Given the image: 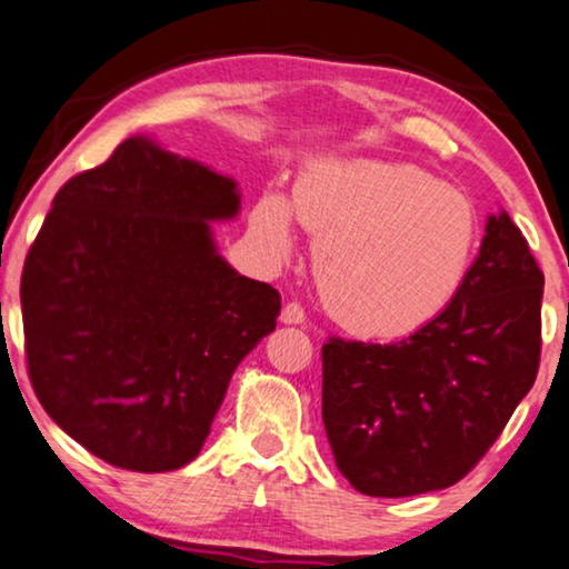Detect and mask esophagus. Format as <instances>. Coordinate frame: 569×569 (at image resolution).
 I'll return each instance as SVG.
<instances>
[{
    "mask_svg": "<svg viewBox=\"0 0 569 569\" xmlns=\"http://www.w3.org/2000/svg\"><path fill=\"white\" fill-rule=\"evenodd\" d=\"M284 326H302L305 323V310L298 302H287L282 308V316H279Z\"/></svg>",
    "mask_w": 569,
    "mask_h": 569,
    "instance_id": "34e87169",
    "label": "esophagus"
}]
</instances>
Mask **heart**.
I'll return each mask as SVG.
<instances>
[{"label":"heart","instance_id":"b5f03b06","mask_svg":"<svg viewBox=\"0 0 569 569\" xmlns=\"http://www.w3.org/2000/svg\"><path fill=\"white\" fill-rule=\"evenodd\" d=\"M295 216L318 241L326 310L375 339L408 336L441 316L462 290L480 238L469 197L410 163H310L292 202L279 192L261 197L251 233L269 253L290 257Z\"/></svg>","mask_w":569,"mask_h":569}]
</instances>
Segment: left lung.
I'll use <instances>...</instances> for the list:
<instances>
[{
	"label": "left lung",
	"mask_w": 569,
	"mask_h": 569,
	"mask_svg": "<svg viewBox=\"0 0 569 569\" xmlns=\"http://www.w3.org/2000/svg\"><path fill=\"white\" fill-rule=\"evenodd\" d=\"M545 274L506 210L441 316L408 339L323 343V423L336 467L372 498L443 490L485 457L531 390Z\"/></svg>",
	"instance_id": "1"
}]
</instances>
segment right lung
<instances>
[{"label": "right lung", "instance_id": "1", "mask_svg": "<svg viewBox=\"0 0 569 569\" xmlns=\"http://www.w3.org/2000/svg\"><path fill=\"white\" fill-rule=\"evenodd\" d=\"M236 179L122 141L69 179L22 269L24 353L40 406L133 472H171L208 439L241 359L274 331L279 292L218 253Z\"/></svg>", "mask_w": 569, "mask_h": 569}]
</instances>
